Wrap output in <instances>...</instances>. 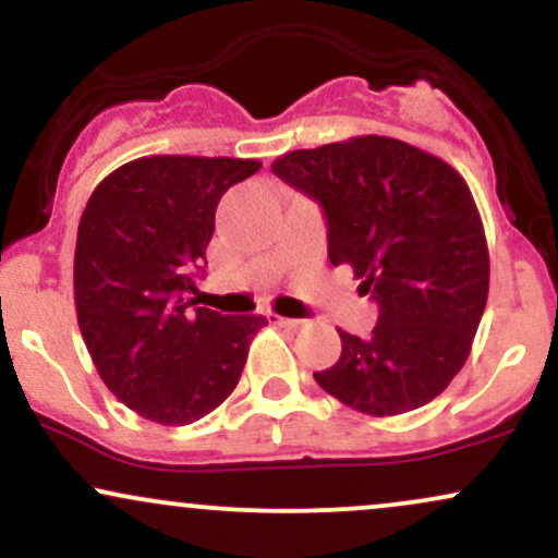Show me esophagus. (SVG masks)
<instances>
[{"instance_id": "esophagus-1", "label": "esophagus", "mask_w": 558, "mask_h": 558, "mask_svg": "<svg viewBox=\"0 0 558 558\" xmlns=\"http://www.w3.org/2000/svg\"><path fill=\"white\" fill-rule=\"evenodd\" d=\"M270 319H272V325H280V328H288V330H299L301 325V319H293V317H280V315H270Z\"/></svg>"}]
</instances>
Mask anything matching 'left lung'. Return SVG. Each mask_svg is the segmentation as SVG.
Here are the masks:
<instances>
[{"label":"left lung","mask_w":558,"mask_h":558,"mask_svg":"<svg viewBox=\"0 0 558 558\" xmlns=\"http://www.w3.org/2000/svg\"><path fill=\"white\" fill-rule=\"evenodd\" d=\"M272 172L328 220V257L377 301L373 336L338 330L341 360L319 388L369 417L425 407L470 356L488 301L490 259L470 185L407 141L356 136L288 151Z\"/></svg>","instance_id":"1"}]
</instances>
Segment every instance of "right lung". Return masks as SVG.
I'll return each mask as SVG.
<instances>
[{
	"instance_id": "right-lung-1",
	"label": "right lung",
	"mask_w": 558,
	"mask_h": 558,
	"mask_svg": "<svg viewBox=\"0 0 558 558\" xmlns=\"http://www.w3.org/2000/svg\"><path fill=\"white\" fill-rule=\"evenodd\" d=\"M257 159L157 155L94 189L75 241V315L105 386L144 420L191 425L233 393L267 319L196 306L215 209Z\"/></svg>"
}]
</instances>
